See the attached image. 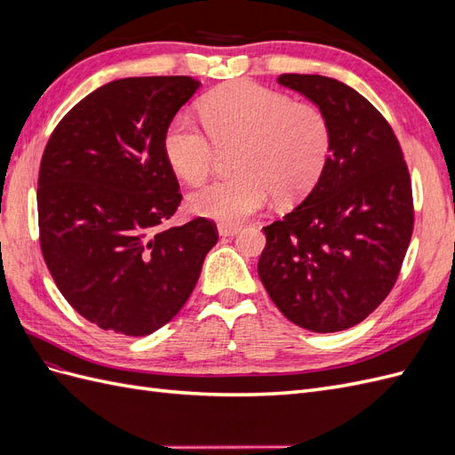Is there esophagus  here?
I'll return each mask as SVG.
<instances>
[{
    "label": "esophagus",
    "instance_id": "34e87169",
    "mask_svg": "<svg viewBox=\"0 0 455 455\" xmlns=\"http://www.w3.org/2000/svg\"><path fill=\"white\" fill-rule=\"evenodd\" d=\"M239 231H241V226H231V224H220L218 226V233L222 237H233V235H237Z\"/></svg>",
    "mask_w": 455,
    "mask_h": 455
}]
</instances>
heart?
Instances as JSON below:
<instances>
[{
  "mask_svg": "<svg viewBox=\"0 0 455 455\" xmlns=\"http://www.w3.org/2000/svg\"><path fill=\"white\" fill-rule=\"evenodd\" d=\"M199 123L178 116L164 132V156L184 182L197 186L209 178L220 151L237 148L233 171L196 191L189 199L196 214L222 224H241L277 203L301 199L319 180L332 148V132L323 109L291 96L237 81L220 87L201 102Z\"/></svg>",
  "mask_w": 455,
  "mask_h": 455,
  "instance_id": "1",
  "label": "heart"
}]
</instances>
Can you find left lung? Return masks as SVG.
<instances>
[{"label":"left lung","instance_id":"8db88e82","mask_svg":"<svg viewBox=\"0 0 455 455\" xmlns=\"http://www.w3.org/2000/svg\"><path fill=\"white\" fill-rule=\"evenodd\" d=\"M319 106L332 148L304 203L264 228L258 275L273 304L311 332L363 323L389 296L414 231L403 148L363 94L324 76L283 74Z\"/></svg>","mask_w":455,"mask_h":455}]
</instances>
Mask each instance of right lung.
Masks as SVG:
<instances>
[{
    "instance_id": "obj_1",
    "label": "right lung",
    "mask_w": 455,
    "mask_h": 455,
    "mask_svg": "<svg viewBox=\"0 0 455 455\" xmlns=\"http://www.w3.org/2000/svg\"><path fill=\"white\" fill-rule=\"evenodd\" d=\"M199 81L125 77L79 100L45 146L39 246L54 284L102 330L148 336L194 292L216 224L163 228L182 201L164 132Z\"/></svg>"
}]
</instances>
